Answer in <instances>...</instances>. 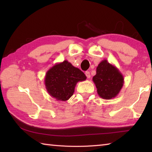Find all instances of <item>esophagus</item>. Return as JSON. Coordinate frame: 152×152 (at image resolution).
<instances>
[{"label":"esophagus","mask_w":152,"mask_h":152,"mask_svg":"<svg viewBox=\"0 0 152 152\" xmlns=\"http://www.w3.org/2000/svg\"><path fill=\"white\" fill-rule=\"evenodd\" d=\"M85 74H86V77L88 78H91V74H90V72L88 71H86V72H85Z\"/></svg>","instance_id":"obj_1"}]
</instances>
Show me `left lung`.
<instances>
[{
  "instance_id": "8db88e82",
  "label": "left lung",
  "mask_w": 152,
  "mask_h": 152,
  "mask_svg": "<svg viewBox=\"0 0 152 152\" xmlns=\"http://www.w3.org/2000/svg\"><path fill=\"white\" fill-rule=\"evenodd\" d=\"M99 96L109 100L116 97L124 84L123 74L116 66L104 60L96 67V74L92 78Z\"/></svg>"
}]
</instances>
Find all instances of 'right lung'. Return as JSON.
<instances>
[{"instance_id": "obj_1", "label": "right lung", "mask_w": 152, "mask_h": 152, "mask_svg": "<svg viewBox=\"0 0 152 152\" xmlns=\"http://www.w3.org/2000/svg\"><path fill=\"white\" fill-rule=\"evenodd\" d=\"M86 76L68 61L56 64L45 74V86L51 96L66 101L72 96L76 84L85 80Z\"/></svg>"}]
</instances>
